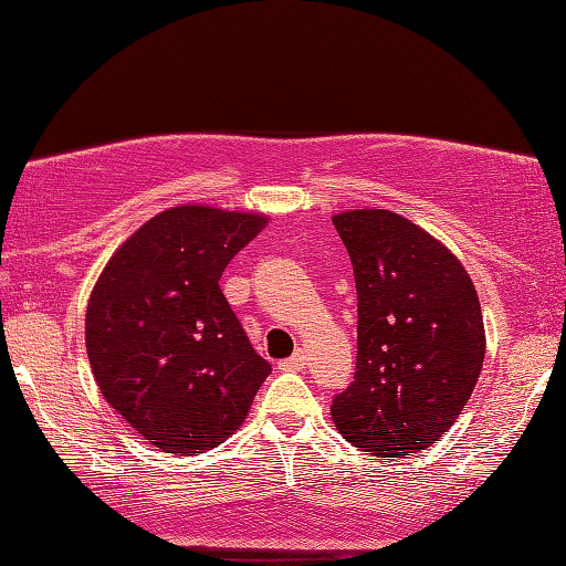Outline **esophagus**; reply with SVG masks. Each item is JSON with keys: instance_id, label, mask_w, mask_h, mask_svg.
Instances as JSON below:
<instances>
[{"instance_id": "34e87169", "label": "esophagus", "mask_w": 566, "mask_h": 566, "mask_svg": "<svg viewBox=\"0 0 566 566\" xmlns=\"http://www.w3.org/2000/svg\"><path fill=\"white\" fill-rule=\"evenodd\" d=\"M304 364H306V354L302 349H296L290 359L280 361V369L282 371H302Z\"/></svg>"}]
</instances>
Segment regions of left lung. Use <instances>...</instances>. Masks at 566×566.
I'll list each match as a JSON object with an SVG mask.
<instances>
[{
	"label": "left lung",
	"mask_w": 566,
	"mask_h": 566,
	"mask_svg": "<svg viewBox=\"0 0 566 566\" xmlns=\"http://www.w3.org/2000/svg\"><path fill=\"white\" fill-rule=\"evenodd\" d=\"M357 282V371L334 397L342 437L377 457L439 442L484 361L482 306L462 262L387 209L332 217Z\"/></svg>",
	"instance_id": "8db88e82"
}]
</instances>
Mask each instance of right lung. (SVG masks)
<instances>
[{"mask_svg": "<svg viewBox=\"0 0 566 566\" xmlns=\"http://www.w3.org/2000/svg\"><path fill=\"white\" fill-rule=\"evenodd\" d=\"M266 217L185 205L151 217L94 284L84 337L92 375L161 452L191 457L247 419L272 364L249 344L219 280Z\"/></svg>", "mask_w": 566, "mask_h": 566, "instance_id": "obj_1", "label": "right lung"}]
</instances>
